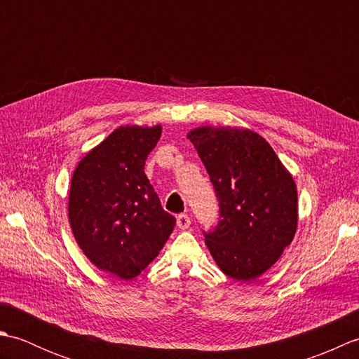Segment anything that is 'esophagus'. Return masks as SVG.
Instances as JSON below:
<instances>
[{
  "label": "esophagus",
  "mask_w": 359,
  "mask_h": 359,
  "mask_svg": "<svg viewBox=\"0 0 359 359\" xmlns=\"http://www.w3.org/2000/svg\"><path fill=\"white\" fill-rule=\"evenodd\" d=\"M191 225V219H189L188 215H179L177 216V226L180 230H187V228Z\"/></svg>",
  "instance_id": "obj_1"
}]
</instances>
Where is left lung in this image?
Masks as SVG:
<instances>
[{"mask_svg": "<svg viewBox=\"0 0 359 359\" xmlns=\"http://www.w3.org/2000/svg\"><path fill=\"white\" fill-rule=\"evenodd\" d=\"M188 139L219 201V222L203 231L212 259L236 280L261 276L294 238L297 193L292 174L269 142L250 129L202 126Z\"/></svg>", "mask_w": 359, "mask_h": 359, "instance_id": "obj_1", "label": "left lung"}]
</instances>
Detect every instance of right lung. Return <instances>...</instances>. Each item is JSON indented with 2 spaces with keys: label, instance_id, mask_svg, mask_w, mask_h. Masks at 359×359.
Wrapping results in <instances>:
<instances>
[{
  "label": "right lung",
  "instance_id": "add662e5",
  "mask_svg": "<svg viewBox=\"0 0 359 359\" xmlns=\"http://www.w3.org/2000/svg\"><path fill=\"white\" fill-rule=\"evenodd\" d=\"M160 135V125L120 126L72 175L67 208L75 241L97 269L126 280L154 261L175 225L144 174Z\"/></svg>",
  "mask_w": 359,
  "mask_h": 359
}]
</instances>
